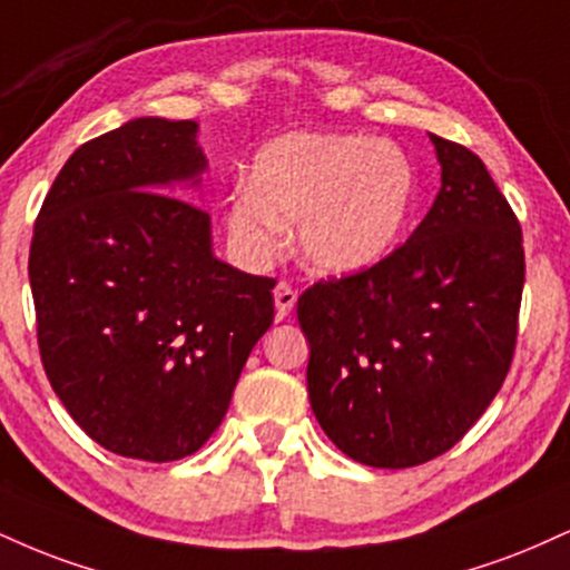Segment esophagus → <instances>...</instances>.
<instances>
[{"label": "esophagus", "mask_w": 570, "mask_h": 570, "mask_svg": "<svg viewBox=\"0 0 570 570\" xmlns=\"http://www.w3.org/2000/svg\"><path fill=\"white\" fill-rule=\"evenodd\" d=\"M273 299H276L278 318H286V315L292 313L294 303H297V292H294L286 281H278V284L273 286Z\"/></svg>", "instance_id": "obj_1"}]
</instances>
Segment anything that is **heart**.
I'll use <instances>...</instances> for the list:
<instances>
[{"label":"heart","instance_id":"b5f03b06","mask_svg":"<svg viewBox=\"0 0 570 570\" xmlns=\"http://www.w3.org/2000/svg\"><path fill=\"white\" fill-rule=\"evenodd\" d=\"M416 198L414 164L393 142L345 132H289L257 150L233 190L225 228L238 257L263 265L297 223V246L321 276H358L395 252Z\"/></svg>","mask_w":570,"mask_h":570}]
</instances>
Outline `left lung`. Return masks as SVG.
Listing matches in <instances>:
<instances>
[{"label":"left lung","instance_id":"obj_1","mask_svg":"<svg viewBox=\"0 0 570 570\" xmlns=\"http://www.w3.org/2000/svg\"><path fill=\"white\" fill-rule=\"evenodd\" d=\"M430 140L441 190L409 242L297 303L315 420L368 468H414L462 441L515 353L525 278L518 217L472 150Z\"/></svg>","mask_w":570,"mask_h":570}]
</instances>
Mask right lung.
<instances>
[{
    "mask_svg": "<svg viewBox=\"0 0 570 570\" xmlns=\"http://www.w3.org/2000/svg\"><path fill=\"white\" fill-rule=\"evenodd\" d=\"M204 173L196 121L129 119L73 150L33 225L45 372L73 422L119 456L202 449L273 324L276 281L217 259L209 215L180 198Z\"/></svg>",
    "mask_w": 570,
    "mask_h": 570,
    "instance_id": "1",
    "label": "right lung"
}]
</instances>
